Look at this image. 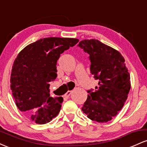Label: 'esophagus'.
<instances>
[{"label": "esophagus", "instance_id": "34e87169", "mask_svg": "<svg viewBox=\"0 0 147 147\" xmlns=\"http://www.w3.org/2000/svg\"><path fill=\"white\" fill-rule=\"evenodd\" d=\"M72 91H71V90H68V92H67L65 94V95H64V97H66V98H68V97H70V95L72 94Z\"/></svg>", "mask_w": 147, "mask_h": 147}]
</instances>
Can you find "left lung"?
<instances>
[{
    "label": "left lung",
    "instance_id": "8db88e82",
    "mask_svg": "<svg viewBox=\"0 0 147 147\" xmlns=\"http://www.w3.org/2000/svg\"><path fill=\"white\" fill-rule=\"evenodd\" d=\"M89 55L90 73L99 86L87 91L82 110L91 120L107 122L118 114L131 88L130 74L119 52L97 39H85L77 45Z\"/></svg>",
    "mask_w": 147,
    "mask_h": 147
}]
</instances>
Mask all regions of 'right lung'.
I'll use <instances>...</instances> for the list:
<instances>
[{
	"label": "right lung",
	"instance_id": "right-lung-1",
	"mask_svg": "<svg viewBox=\"0 0 147 147\" xmlns=\"http://www.w3.org/2000/svg\"><path fill=\"white\" fill-rule=\"evenodd\" d=\"M79 40L49 37L28 45L14 60L10 79L18 109L38 124L50 122L59 113L63 99L50 97V84L57 78L60 55Z\"/></svg>",
	"mask_w": 147,
	"mask_h": 147
}]
</instances>
